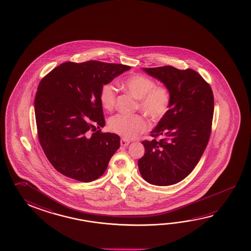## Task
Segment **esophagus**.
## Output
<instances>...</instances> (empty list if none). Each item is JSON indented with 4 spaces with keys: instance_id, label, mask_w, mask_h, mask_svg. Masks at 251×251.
<instances>
[{
    "instance_id": "obj_1",
    "label": "esophagus",
    "mask_w": 251,
    "mask_h": 251,
    "mask_svg": "<svg viewBox=\"0 0 251 251\" xmlns=\"http://www.w3.org/2000/svg\"><path fill=\"white\" fill-rule=\"evenodd\" d=\"M129 143H130V141L128 140V139H126V138H122V139H121V145H122L123 147H127V146L129 145Z\"/></svg>"
}]
</instances>
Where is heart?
<instances>
[{"mask_svg":"<svg viewBox=\"0 0 251 251\" xmlns=\"http://www.w3.org/2000/svg\"><path fill=\"white\" fill-rule=\"evenodd\" d=\"M121 85L123 90L132 95L137 100L136 108L147 114L153 122L165 116L171 106L170 90L163 85H155V81L143 75H133L126 77ZM116 101V90L110 83L102 86L100 102L106 110L114 109ZM109 128L126 139L138 137L149 128V123L141 114H117L109 121Z\"/></svg>","mask_w":251,"mask_h":251,"instance_id":"1","label":"heart"}]
</instances>
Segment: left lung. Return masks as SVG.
Returning <instances> with one entry per match:
<instances>
[{
	"mask_svg": "<svg viewBox=\"0 0 251 251\" xmlns=\"http://www.w3.org/2000/svg\"><path fill=\"white\" fill-rule=\"evenodd\" d=\"M170 90L171 106L151 131L138 160L143 178L151 185H174L185 178L203 154L211 132L214 96L198 73L173 66L143 68ZM160 137L158 142L155 139Z\"/></svg>",
	"mask_w": 251,
	"mask_h": 251,
	"instance_id": "obj_1",
	"label": "left lung"
}]
</instances>
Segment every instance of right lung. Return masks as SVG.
I'll use <instances>...</instances> for the list:
<instances>
[{"mask_svg": "<svg viewBox=\"0 0 251 251\" xmlns=\"http://www.w3.org/2000/svg\"><path fill=\"white\" fill-rule=\"evenodd\" d=\"M130 66L104 62H66L39 83L34 112L40 144L59 173L80 182L103 175L120 147L114 133L104 127L100 90Z\"/></svg>", "mask_w": 251, "mask_h": 251, "instance_id": "1", "label": "right lung"}]
</instances>
